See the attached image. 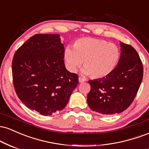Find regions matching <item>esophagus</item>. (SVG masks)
Listing matches in <instances>:
<instances>
[{"instance_id": "1", "label": "esophagus", "mask_w": 149, "mask_h": 149, "mask_svg": "<svg viewBox=\"0 0 149 149\" xmlns=\"http://www.w3.org/2000/svg\"><path fill=\"white\" fill-rule=\"evenodd\" d=\"M78 80H79V83H84V82L85 81V80L84 79V78H81V77H79V78H78Z\"/></svg>"}]
</instances>
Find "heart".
Listing matches in <instances>:
<instances>
[{
  "label": "heart",
  "mask_w": 149,
  "mask_h": 149,
  "mask_svg": "<svg viewBox=\"0 0 149 149\" xmlns=\"http://www.w3.org/2000/svg\"><path fill=\"white\" fill-rule=\"evenodd\" d=\"M120 58L119 47L107 40L95 38L78 39L73 48L67 47L64 52L66 67L75 73L83 61V72L95 79L106 78L118 64Z\"/></svg>",
  "instance_id": "1"
}]
</instances>
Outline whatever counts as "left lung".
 <instances>
[{
  "label": "left lung",
  "mask_w": 149,
  "mask_h": 149,
  "mask_svg": "<svg viewBox=\"0 0 149 149\" xmlns=\"http://www.w3.org/2000/svg\"><path fill=\"white\" fill-rule=\"evenodd\" d=\"M121 54L117 67L109 76L89 80L90 109L103 115L120 113L127 109L136 97L143 78V65L132 46L120 42Z\"/></svg>",
  "instance_id": "8db88e82"
}]
</instances>
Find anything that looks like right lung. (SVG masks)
Listing matches in <instances>:
<instances>
[{"label": "right lung", "instance_id": "obj_1", "mask_svg": "<svg viewBox=\"0 0 149 149\" xmlns=\"http://www.w3.org/2000/svg\"><path fill=\"white\" fill-rule=\"evenodd\" d=\"M58 34H36L19 47L12 62L15 90L29 109L43 116L62 110L78 83L64 65Z\"/></svg>", "mask_w": 149, "mask_h": 149}]
</instances>
